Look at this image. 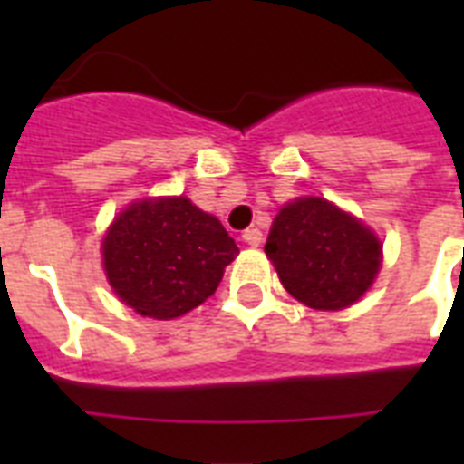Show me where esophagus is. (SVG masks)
Here are the masks:
<instances>
[{"label":"esophagus","instance_id":"34e87169","mask_svg":"<svg viewBox=\"0 0 464 464\" xmlns=\"http://www.w3.org/2000/svg\"><path fill=\"white\" fill-rule=\"evenodd\" d=\"M243 240H246L247 246L257 247L262 243V231L260 228H247V231H243Z\"/></svg>","mask_w":464,"mask_h":464}]
</instances>
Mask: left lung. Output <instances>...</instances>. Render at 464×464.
Masks as SVG:
<instances>
[{
    "label": "left lung",
    "instance_id": "1",
    "mask_svg": "<svg viewBox=\"0 0 464 464\" xmlns=\"http://www.w3.org/2000/svg\"><path fill=\"white\" fill-rule=\"evenodd\" d=\"M265 253L284 289L317 310L359 301L381 267V240L323 197H301L279 209Z\"/></svg>",
    "mask_w": 464,
    "mask_h": 464
}]
</instances>
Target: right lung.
Returning <instances> with one entry per match:
<instances>
[{
  "label": "right lung",
  "instance_id": "add662e5",
  "mask_svg": "<svg viewBox=\"0 0 464 464\" xmlns=\"http://www.w3.org/2000/svg\"><path fill=\"white\" fill-rule=\"evenodd\" d=\"M238 246L217 217L188 197L130 204L103 240L108 282L130 308L180 317L217 291Z\"/></svg>",
  "mask_w": 464,
  "mask_h": 464
}]
</instances>
